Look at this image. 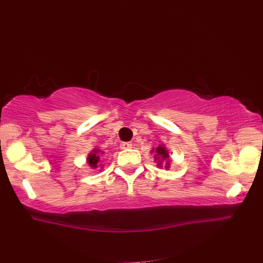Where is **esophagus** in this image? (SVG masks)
Wrapping results in <instances>:
<instances>
[{"instance_id":"esophagus-1","label":"esophagus","mask_w":263,"mask_h":263,"mask_svg":"<svg viewBox=\"0 0 263 263\" xmlns=\"http://www.w3.org/2000/svg\"><path fill=\"white\" fill-rule=\"evenodd\" d=\"M121 146V148H122V150H128V148H132L133 147V144H132V143H122V144L120 145Z\"/></svg>"}]
</instances>
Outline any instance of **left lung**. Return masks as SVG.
Segmentation results:
<instances>
[{"mask_svg":"<svg viewBox=\"0 0 263 263\" xmlns=\"http://www.w3.org/2000/svg\"><path fill=\"white\" fill-rule=\"evenodd\" d=\"M155 158V162H157V166L160 168H165V170H170L171 167V157H170V151L167 150L165 145H158L157 147H153L151 150Z\"/></svg>","mask_w":263,"mask_h":263,"instance_id":"obj_1","label":"left lung"}]
</instances>
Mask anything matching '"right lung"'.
<instances>
[{
  "instance_id": "1",
  "label": "right lung",
  "mask_w": 263,
  "mask_h": 263,
  "mask_svg": "<svg viewBox=\"0 0 263 263\" xmlns=\"http://www.w3.org/2000/svg\"><path fill=\"white\" fill-rule=\"evenodd\" d=\"M104 155V152L101 150V148L98 147H95L92 148V150L90 151V153H88L87 156V163L89 167H91L92 170H95V168H98V166L100 165V161H101V157Z\"/></svg>"
}]
</instances>
